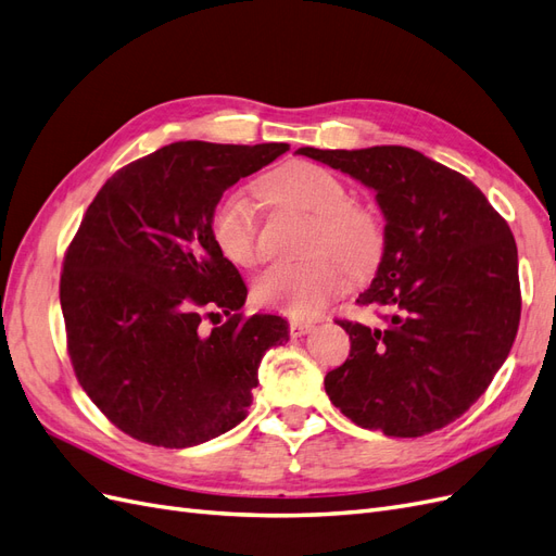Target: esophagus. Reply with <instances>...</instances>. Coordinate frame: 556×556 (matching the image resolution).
<instances>
[{"instance_id":"obj_1","label":"esophagus","mask_w":556,"mask_h":556,"mask_svg":"<svg viewBox=\"0 0 556 556\" xmlns=\"http://www.w3.org/2000/svg\"><path fill=\"white\" fill-rule=\"evenodd\" d=\"M313 329V323H306V319H290V336L292 339H301V336L308 333Z\"/></svg>"}]
</instances>
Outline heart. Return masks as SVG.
Listing matches in <instances>:
<instances>
[{
	"instance_id": "obj_1",
	"label": "heart",
	"mask_w": 556,
	"mask_h": 556,
	"mask_svg": "<svg viewBox=\"0 0 556 556\" xmlns=\"http://www.w3.org/2000/svg\"><path fill=\"white\" fill-rule=\"evenodd\" d=\"M260 192L278 206H290L313 217L306 250L315 257L292 264H274L257 276L252 296L260 306L292 317H313L345 288L350 274L362 276L374 268L382 250L378 217L348 201L339 176L313 162H288L260 182ZM211 237L223 257L237 266H252L260 257L257 223L250 197L227 192L211 213ZM344 262L341 267L318 252Z\"/></svg>"
}]
</instances>
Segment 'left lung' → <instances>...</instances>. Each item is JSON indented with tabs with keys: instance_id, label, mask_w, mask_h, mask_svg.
Listing matches in <instances>:
<instances>
[{
	"instance_id": "left-lung-1",
	"label": "left lung",
	"mask_w": 556,
	"mask_h": 556,
	"mask_svg": "<svg viewBox=\"0 0 556 556\" xmlns=\"http://www.w3.org/2000/svg\"><path fill=\"white\" fill-rule=\"evenodd\" d=\"M376 192L384 250L359 306L384 327L336 319L350 357L327 374L352 422L396 439L443 429L484 394L519 327L517 245L508 223L459 172L413 148H299Z\"/></svg>"
}]
</instances>
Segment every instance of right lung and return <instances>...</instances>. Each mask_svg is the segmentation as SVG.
I'll return each instance as SVG.
<instances>
[{"mask_svg": "<svg viewBox=\"0 0 556 556\" xmlns=\"http://www.w3.org/2000/svg\"><path fill=\"white\" fill-rule=\"evenodd\" d=\"M288 150L164 146L115 172L83 215L60 278L66 348L83 390L131 439L192 447L233 429L264 352L290 341L280 315L239 313L248 288L211 237L223 192ZM220 312L227 324L200 327Z\"/></svg>", "mask_w": 556, "mask_h": 556, "instance_id": "obj_1", "label": "right lung"}]
</instances>
